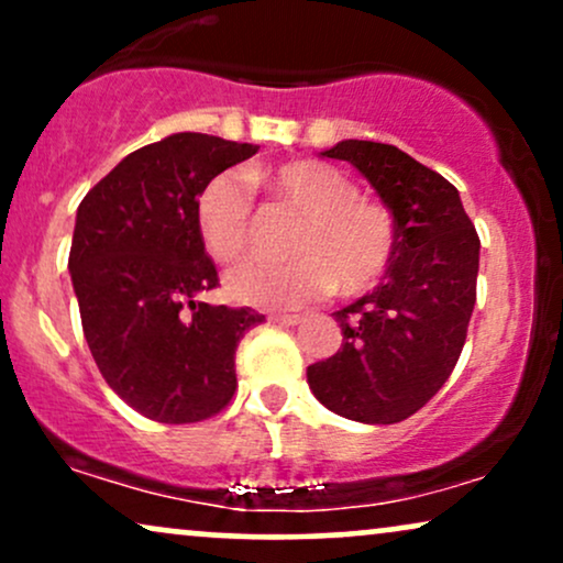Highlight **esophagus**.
I'll use <instances>...</instances> for the list:
<instances>
[{"mask_svg": "<svg viewBox=\"0 0 563 563\" xmlns=\"http://www.w3.org/2000/svg\"><path fill=\"white\" fill-rule=\"evenodd\" d=\"M269 320L277 322V325H299V322L303 320L301 314H288V312H275L269 314Z\"/></svg>", "mask_w": 563, "mask_h": 563, "instance_id": "1", "label": "esophagus"}]
</instances>
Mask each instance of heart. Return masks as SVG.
Masks as SVG:
<instances>
[{
  "instance_id": "b5f03b06",
  "label": "heart",
  "mask_w": 563,
  "mask_h": 563,
  "mask_svg": "<svg viewBox=\"0 0 563 563\" xmlns=\"http://www.w3.org/2000/svg\"><path fill=\"white\" fill-rule=\"evenodd\" d=\"M260 187L275 203L301 211L290 235L288 262H243L224 275L232 301L264 309H294L322 299L341 286L363 294L389 267L394 219L378 200L357 196L344 172L322 161H288L251 166L245 179L217 174L198 190L196 228L203 249L217 262L243 256L254 241V196Z\"/></svg>"
}]
</instances>
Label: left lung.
I'll list each match as a JSON object with an SVG mask.
<instances>
[{
	"label": "left lung",
	"mask_w": 563,
	"mask_h": 563,
	"mask_svg": "<svg viewBox=\"0 0 563 563\" xmlns=\"http://www.w3.org/2000/svg\"><path fill=\"white\" fill-rule=\"evenodd\" d=\"M322 156L349 161L394 217L384 283L333 312L344 344L307 367L309 389L335 416L399 423L442 389L466 344L479 275V235L442 174L394 145L344 140Z\"/></svg>",
	"instance_id": "left-lung-1"
}]
</instances>
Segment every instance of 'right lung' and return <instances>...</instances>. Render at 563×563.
<instances>
[{"instance_id": "add662e5", "label": "right lung", "mask_w": 563, "mask_h": 563, "mask_svg": "<svg viewBox=\"0 0 563 563\" xmlns=\"http://www.w3.org/2000/svg\"><path fill=\"white\" fill-rule=\"evenodd\" d=\"M260 151L179 132L129 153L84 196L68 269L81 328L108 386L158 423H198L235 394V349L264 322L198 301L219 286L200 243L198 190Z\"/></svg>"}]
</instances>
